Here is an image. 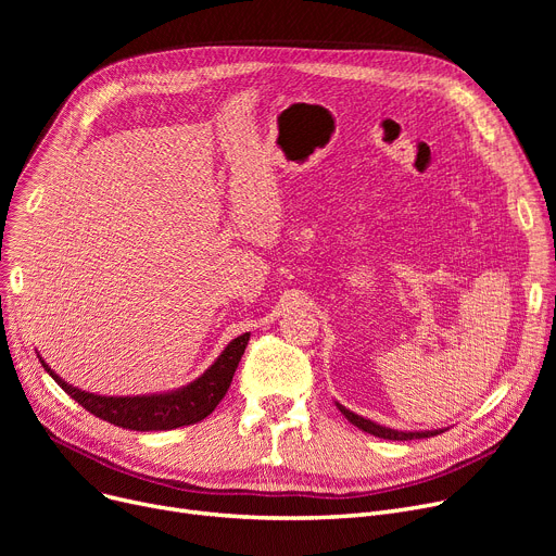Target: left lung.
<instances>
[{"mask_svg":"<svg viewBox=\"0 0 556 556\" xmlns=\"http://www.w3.org/2000/svg\"><path fill=\"white\" fill-rule=\"evenodd\" d=\"M338 405V410L352 421L354 426H358L361 430H365V432H369V434H374V437H381V440H396V442H407V440H424V437H434V434H440V432H444V430H421V432H403V430H394V428H386V426H378V424H374V421H369V419H365V417H361V415H354L352 410H346L344 405H340V403H336Z\"/></svg>","mask_w":556,"mask_h":556,"instance_id":"8db88e82","label":"left lung"}]
</instances>
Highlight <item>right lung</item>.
Listing matches in <instances>:
<instances>
[{
	"mask_svg": "<svg viewBox=\"0 0 556 556\" xmlns=\"http://www.w3.org/2000/svg\"><path fill=\"white\" fill-rule=\"evenodd\" d=\"M248 340H250V333L233 338L223 349V354L216 358V363L187 388H180L168 394H153V396H99V394L83 392L78 388L67 386L42 358L40 363L53 381L94 417L110 421L119 428L139 430V432L170 430V428L198 424L214 413V407L220 403V399L229 390L233 371L239 367Z\"/></svg>",
	"mask_w": 556,
	"mask_h": 556,
	"instance_id": "right-lung-1",
	"label": "right lung"
}]
</instances>
